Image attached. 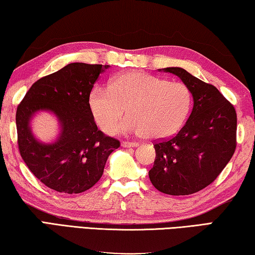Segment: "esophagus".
<instances>
[{"label": "esophagus", "mask_w": 255, "mask_h": 255, "mask_svg": "<svg viewBox=\"0 0 255 255\" xmlns=\"http://www.w3.org/2000/svg\"><path fill=\"white\" fill-rule=\"evenodd\" d=\"M123 148H133V146H137L136 142H128V141H123L122 142Z\"/></svg>", "instance_id": "obj_1"}]
</instances>
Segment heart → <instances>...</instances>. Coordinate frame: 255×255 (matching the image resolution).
<instances>
[{
	"label": "heart",
	"instance_id": "obj_1",
	"mask_svg": "<svg viewBox=\"0 0 255 255\" xmlns=\"http://www.w3.org/2000/svg\"><path fill=\"white\" fill-rule=\"evenodd\" d=\"M191 100L185 83L133 70L112 79L109 89L94 87L88 104L103 131H114L127 111L130 118L121 125L120 131L160 140L173 135L182 127Z\"/></svg>",
	"mask_w": 255,
	"mask_h": 255
}]
</instances>
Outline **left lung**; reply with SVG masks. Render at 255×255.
<instances>
[{"label":"left lung","instance_id":"8db88e82","mask_svg":"<svg viewBox=\"0 0 255 255\" xmlns=\"http://www.w3.org/2000/svg\"><path fill=\"white\" fill-rule=\"evenodd\" d=\"M163 71L178 76L189 87L194 106L176 135L154 142L155 160L149 177L163 194L191 195L211 185L233 157L238 116L215 86L179 67Z\"/></svg>","mask_w":255,"mask_h":255}]
</instances>
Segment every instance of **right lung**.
<instances>
[{
    "label": "right lung",
    "mask_w": 255,
    "mask_h": 255,
    "mask_svg": "<svg viewBox=\"0 0 255 255\" xmlns=\"http://www.w3.org/2000/svg\"><path fill=\"white\" fill-rule=\"evenodd\" d=\"M109 65L73 62L37 80L16 109L17 145L29 170L48 188L65 194L86 191L101 179L109 155L120 141L97 128L88 98ZM51 110L62 124L51 145L34 139L28 122L35 111Z\"/></svg>",
    "instance_id": "add662e5"
}]
</instances>
